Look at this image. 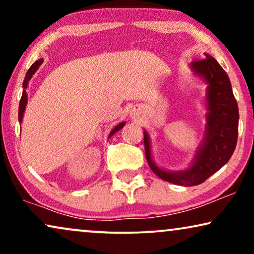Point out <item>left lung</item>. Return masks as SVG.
Instances as JSON below:
<instances>
[{"label": "left lung", "mask_w": 254, "mask_h": 254, "mask_svg": "<svg viewBox=\"0 0 254 254\" xmlns=\"http://www.w3.org/2000/svg\"><path fill=\"white\" fill-rule=\"evenodd\" d=\"M206 59L193 61L190 69L207 84L206 126L203 140L195 151L192 164L182 171H168L152 161L150 137L144 134V150L152 172L165 182L180 186H195L227 164L234 154L238 137L239 112L230 79L220 64L204 53Z\"/></svg>", "instance_id": "obj_1"}]
</instances>
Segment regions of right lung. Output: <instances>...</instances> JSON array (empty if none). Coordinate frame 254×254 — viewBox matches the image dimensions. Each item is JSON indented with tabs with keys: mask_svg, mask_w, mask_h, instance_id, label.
Segmentation results:
<instances>
[{
	"mask_svg": "<svg viewBox=\"0 0 254 254\" xmlns=\"http://www.w3.org/2000/svg\"><path fill=\"white\" fill-rule=\"evenodd\" d=\"M44 62V59H39V60H37L34 64L31 65L29 70H27L26 75H25V78H24V82H23V95H22V98H20V102H19V110H18V120H19V124H22L23 121V116H24V112H25V107H26V104H27V93H26V89L27 86H29V81L31 78H32V76L34 75V72H36L39 67L41 65V64ZM125 121L123 123L118 124V126H116L113 128L112 130H111V133L109 135V137L112 136L113 134H116L118 130H120L121 128L125 126Z\"/></svg>",
	"mask_w": 254,
	"mask_h": 254,
	"instance_id": "add662e5",
	"label": "right lung"
}]
</instances>
